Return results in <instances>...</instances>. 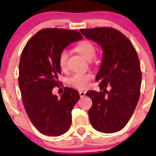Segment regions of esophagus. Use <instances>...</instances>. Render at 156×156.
Returning <instances> with one entry per match:
<instances>
[{"label":"esophagus","mask_w":156,"mask_h":156,"mask_svg":"<svg viewBox=\"0 0 156 156\" xmlns=\"http://www.w3.org/2000/svg\"><path fill=\"white\" fill-rule=\"evenodd\" d=\"M79 94H80V98H83V97L86 95V92H83V91H80Z\"/></svg>","instance_id":"esophagus-1"}]
</instances>
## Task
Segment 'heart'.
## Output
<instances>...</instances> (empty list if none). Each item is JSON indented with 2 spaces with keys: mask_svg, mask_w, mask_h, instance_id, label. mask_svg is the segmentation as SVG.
<instances>
[{
  "mask_svg": "<svg viewBox=\"0 0 156 156\" xmlns=\"http://www.w3.org/2000/svg\"><path fill=\"white\" fill-rule=\"evenodd\" d=\"M74 50L89 62L94 58L96 53L95 46L89 40H83L80 42L76 44ZM67 52L64 51L61 52L58 56V65L62 70H64L67 67ZM91 78L92 76L89 74H76L69 80V83L77 89H83L87 88Z\"/></svg>",
  "mask_w": 156,
  "mask_h": 156,
  "instance_id": "heart-1",
  "label": "heart"
}]
</instances>
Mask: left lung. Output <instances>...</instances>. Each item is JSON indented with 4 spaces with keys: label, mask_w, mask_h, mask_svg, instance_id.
I'll list each match as a JSON object with an SVG mask.
<instances>
[{
    "label": "left lung",
    "mask_w": 156,
    "mask_h": 156,
    "mask_svg": "<svg viewBox=\"0 0 156 156\" xmlns=\"http://www.w3.org/2000/svg\"><path fill=\"white\" fill-rule=\"evenodd\" d=\"M80 31L103 50L102 63L95 78L103 91L86 93L92 101L89 121L100 132L119 131L129 121L140 96L141 72L137 53L129 39L114 28ZM108 85L109 91L106 90Z\"/></svg>",
    "instance_id": "8db88e82"
}]
</instances>
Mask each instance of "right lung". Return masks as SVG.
I'll return each instance as SVG.
<instances>
[{"instance_id":"1","label":"right lung","mask_w":156,"mask_h":156,"mask_svg":"<svg viewBox=\"0 0 156 156\" xmlns=\"http://www.w3.org/2000/svg\"><path fill=\"white\" fill-rule=\"evenodd\" d=\"M82 39L76 31L45 28L34 35L22 52L18 83L23 103L30 120L44 135L58 136L70 128L72 111L80 99L79 93L67 87L58 98L52 90L60 82L61 52Z\"/></svg>"}]
</instances>
